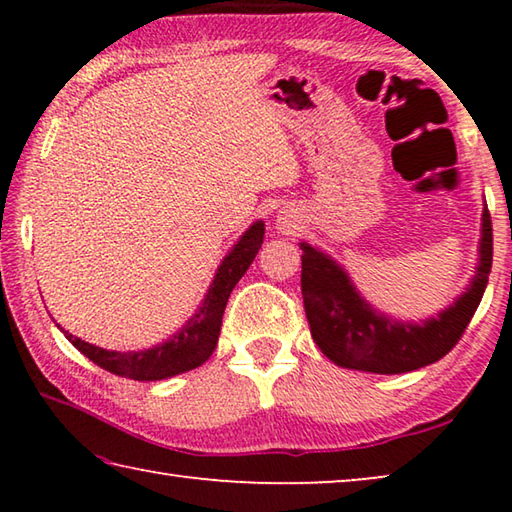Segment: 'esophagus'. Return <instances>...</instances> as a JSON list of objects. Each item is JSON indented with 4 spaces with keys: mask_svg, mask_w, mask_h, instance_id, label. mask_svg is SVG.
<instances>
[{
    "mask_svg": "<svg viewBox=\"0 0 512 512\" xmlns=\"http://www.w3.org/2000/svg\"><path fill=\"white\" fill-rule=\"evenodd\" d=\"M282 223H287V221H282Z\"/></svg>",
    "mask_w": 512,
    "mask_h": 512,
    "instance_id": "esophagus-1",
    "label": "esophagus"
}]
</instances>
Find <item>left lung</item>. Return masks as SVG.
Returning a JSON list of instances; mask_svg holds the SVG:
<instances>
[{
	"label": "left lung",
	"instance_id": "1",
	"mask_svg": "<svg viewBox=\"0 0 512 512\" xmlns=\"http://www.w3.org/2000/svg\"><path fill=\"white\" fill-rule=\"evenodd\" d=\"M300 250L302 300L311 336L325 357L343 368L400 375L443 359L470 325L492 268V221L485 205L479 266L470 287L454 305L420 325L379 314L332 257L309 244H300Z\"/></svg>",
	"mask_w": 512,
	"mask_h": 512
}]
</instances>
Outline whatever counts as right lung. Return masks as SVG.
Instances as JSON below:
<instances>
[{
	"label": "right lung",
	"mask_w": 512,
	"mask_h": 512,
	"mask_svg": "<svg viewBox=\"0 0 512 512\" xmlns=\"http://www.w3.org/2000/svg\"><path fill=\"white\" fill-rule=\"evenodd\" d=\"M262 244L264 221H255L241 235L237 244L232 246L230 253L223 257L219 271H216L210 289L205 293V300L201 302L196 314L176 334H171L167 341L155 345V348L140 352L103 350L97 348V345L76 339L74 334L65 332V329L63 332L76 350L83 352L99 368L112 372V375L135 381H158L194 370L212 357L216 341H219L223 311L225 305H228L230 293L241 280V275L248 271V266L253 264Z\"/></svg>",
	"instance_id": "1"
}]
</instances>
